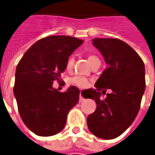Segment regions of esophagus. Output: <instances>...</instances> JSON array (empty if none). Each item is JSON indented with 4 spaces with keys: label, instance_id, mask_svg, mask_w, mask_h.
<instances>
[{
    "label": "esophagus",
    "instance_id": "34e87169",
    "mask_svg": "<svg viewBox=\"0 0 155 155\" xmlns=\"http://www.w3.org/2000/svg\"><path fill=\"white\" fill-rule=\"evenodd\" d=\"M84 101V98L82 97V96L80 94V96H79V102H81V101Z\"/></svg>",
    "mask_w": 155,
    "mask_h": 155
}]
</instances>
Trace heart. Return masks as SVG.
Returning a JSON list of instances; mask_svg holds the SVG:
<instances>
[{
    "instance_id": "b5f03b06",
    "label": "heart",
    "mask_w": 155,
    "mask_h": 155,
    "mask_svg": "<svg viewBox=\"0 0 155 155\" xmlns=\"http://www.w3.org/2000/svg\"><path fill=\"white\" fill-rule=\"evenodd\" d=\"M99 61L98 58L96 56H94V55H90V56L88 57V61L90 64V65H92L93 63H94L95 61ZM74 57H70L67 61V63H66V68H67L68 70H71L72 68H73V65H74ZM73 82L81 88L87 87L88 85H89V82H88L87 80L83 78H81V77H77V78L73 79Z\"/></svg>"
}]
</instances>
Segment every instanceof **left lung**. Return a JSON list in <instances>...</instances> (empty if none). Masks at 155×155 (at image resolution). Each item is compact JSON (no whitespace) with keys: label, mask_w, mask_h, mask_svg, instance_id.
Listing matches in <instances>:
<instances>
[{"label":"left lung","mask_w":155,"mask_h":155,"mask_svg":"<svg viewBox=\"0 0 155 155\" xmlns=\"http://www.w3.org/2000/svg\"><path fill=\"white\" fill-rule=\"evenodd\" d=\"M92 41L107 68L96 81V90H87L86 97L97 105L87 117L88 128L97 138L113 139L130 127L139 111L146 88L145 65L139 55L119 39L95 38ZM106 89L111 93L101 100L100 91L105 93Z\"/></svg>","instance_id":"obj_1"}]
</instances>
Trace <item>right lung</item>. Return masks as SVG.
Here are the masks:
<instances>
[{
  "instance_id": "add662e5",
  "label": "right lung",
  "mask_w": 155,
  "mask_h": 155,
  "mask_svg": "<svg viewBox=\"0 0 155 155\" xmlns=\"http://www.w3.org/2000/svg\"><path fill=\"white\" fill-rule=\"evenodd\" d=\"M83 41L70 36H49L35 42L17 65L13 87L25 125L38 136L57 134L64 129L69 111L79 101L78 88L64 93L53 87L66 69L69 57Z\"/></svg>"
}]
</instances>
